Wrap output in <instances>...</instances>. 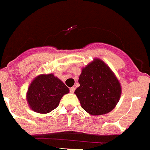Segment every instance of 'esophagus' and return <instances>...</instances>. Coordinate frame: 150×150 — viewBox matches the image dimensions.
I'll use <instances>...</instances> for the list:
<instances>
[{
  "mask_svg": "<svg viewBox=\"0 0 150 150\" xmlns=\"http://www.w3.org/2000/svg\"><path fill=\"white\" fill-rule=\"evenodd\" d=\"M75 87H71L70 89H69V91H70L71 93H74V92H75Z\"/></svg>",
  "mask_w": 150,
  "mask_h": 150,
  "instance_id": "obj_1",
  "label": "esophagus"
}]
</instances>
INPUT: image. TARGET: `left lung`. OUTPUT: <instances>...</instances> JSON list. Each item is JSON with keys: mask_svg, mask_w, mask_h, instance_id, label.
Wrapping results in <instances>:
<instances>
[{"mask_svg": "<svg viewBox=\"0 0 150 150\" xmlns=\"http://www.w3.org/2000/svg\"><path fill=\"white\" fill-rule=\"evenodd\" d=\"M75 91L81 107L92 115L110 112L120 99L119 81L110 67L100 59H95L83 68Z\"/></svg>", "mask_w": 150, "mask_h": 150, "instance_id": "left-lung-1", "label": "left lung"}]
</instances>
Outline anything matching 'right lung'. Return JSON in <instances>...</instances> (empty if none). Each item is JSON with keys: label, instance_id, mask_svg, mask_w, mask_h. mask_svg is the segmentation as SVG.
Returning a JSON list of instances; mask_svg holds the SVG:
<instances>
[{"label": "right lung", "instance_id": "obj_1", "mask_svg": "<svg viewBox=\"0 0 150 150\" xmlns=\"http://www.w3.org/2000/svg\"><path fill=\"white\" fill-rule=\"evenodd\" d=\"M69 92V88L54 75H40L31 83L26 99L33 111L45 114L58 107L61 98Z\"/></svg>", "mask_w": 150, "mask_h": 150}]
</instances>
